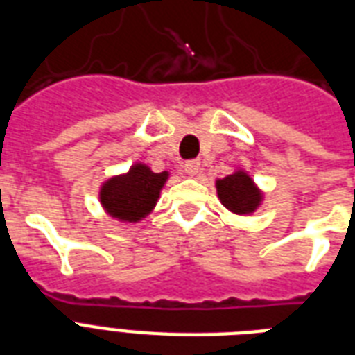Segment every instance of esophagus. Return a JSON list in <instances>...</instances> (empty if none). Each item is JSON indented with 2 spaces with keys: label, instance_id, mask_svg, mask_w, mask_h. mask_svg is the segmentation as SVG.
Returning <instances> with one entry per match:
<instances>
[{
  "label": "esophagus",
  "instance_id": "1",
  "mask_svg": "<svg viewBox=\"0 0 355 355\" xmlns=\"http://www.w3.org/2000/svg\"><path fill=\"white\" fill-rule=\"evenodd\" d=\"M201 170V163L200 159H192V161H187L185 163V172L191 178H194V175H198V172Z\"/></svg>",
  "mask_w": 355,
  "mask_h": 355
}]
</instances>
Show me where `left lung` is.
<instances>
[{"label": "left lung", "mask_w": 355, "mask_h": 355, "mask_svg": "<svg viewBox=\"0 0 355 355\" xmlns=\"http://www.w3.org/2000/svg\"><path fill=\"white\" fill-rule=\"evenodd\" d=\"M216 192L227 211L238 216L253 214L263 201V192L258 189L253 178L240 168L222 180H216Z\"/></svg>", "instance_id": "1"}]
</instances>
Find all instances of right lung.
I'll use <instances>...</instances> for the list:
<instances>
[{"label":"right lung","mask_w":355,"mask_h":355,"mask_svg":"<svg viewBox=\"0 0 355 355\" xmlns=\"http://www.w3.org/2000/svg\"><path fill=\"white\" fill-rule=\"evenodd\" d=\"M168 175V172L157 174L144 163L132 164L128 172L102 183L98 192L102 209L119 222H141L154 211Z\"/></svg>","instance_id":"add662e5"}]
</instances>
